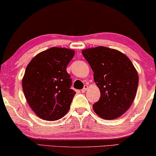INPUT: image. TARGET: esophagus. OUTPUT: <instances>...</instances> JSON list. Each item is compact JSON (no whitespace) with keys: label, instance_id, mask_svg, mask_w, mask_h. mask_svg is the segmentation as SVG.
<instances>
[{"label":"esophagus","instance_id":"34e87169","mask_svg":"<svg viewBox=\"0 0 156 156\" xmlns=\"http://www.w3.org/2000/svg\"><path fill=\"white\" fill-rule=\"evenodd\" d=\"M87 89H88V86H87V85H85L84 87H83V89L81 90V92H85Z\"/></svg>","mask_w":156,"mask_h":156}]
</instances>
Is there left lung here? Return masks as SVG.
Returning <instances> with one entry per match:
<instances>
[{"mask_svg":"<svg viewBox=\"0 0 156 156\" xmlns=\"http://www.w3.org/2000/svg\"><path fill=\"white\" fill-rule=\"evenodd\" d=\"M82 54L100 90V98L93 104V110L104 119L119 118L135 98L139 83L135 67L126 55L115 49L99 46L85 49Z\"/></svg>","mask_w":156,"mask_h":156,"instance_id":"obj_1","label":"left lung"}]
</instances>
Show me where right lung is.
<instances>
[{"instance_id":"1","label":"right lung","mask_w":156,"mask_h":156,"mask_svg":"<svg viewBox=\"0 0 156 156\" xmlns=\"http://www.w3.org/2000/svg\"><path fill=\"white\" fill-rule=\"evenodd\" d=\"M75 51L51 48L43 51L27 65L22 78L25 98L41 119L57 120L68 112L76 92L71 89L72 80L66 66Z\"/></svg>"}]
</instances>
